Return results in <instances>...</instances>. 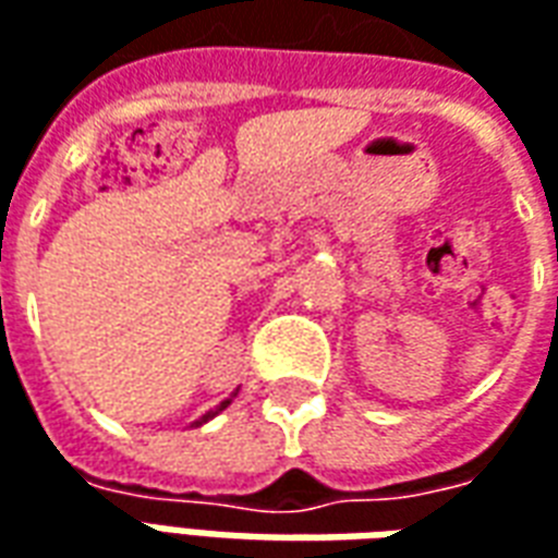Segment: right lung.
Wrapping results in <instances>:
<instances>
[{
	"instance_id": "add662e5",
	"label": "right lung",
	"mask_w": 558,
	"mask_h": 558,
	"mask_svg": "<svg viewBox=\"0 0 558 558\" xmlns=\"http://www.w3.org/2000/svg\"><path fill=\"white\" fill-rule=\"evenodd\" d=\"M232 396H235V392H232ZM232 396H229V399H226V401H220V404H217V408H214V411H208V414L202 416V420H196V423H193V426H202V423H208V420H211V416H217V414H220V411H226V408H229V404H232Z\"/></svg>"
}]
</instances>
